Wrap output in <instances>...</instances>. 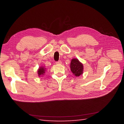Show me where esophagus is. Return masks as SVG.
Here are the masks:
<instances>
[{"label":"esophagus","instance_id":"obj_1","mask_svg":"<svg viewBox=\"0 0 124 124\" xmlns=\"http://www.w3.org/2000/svg\"><path fill=\"white\" fill-rule=\"evenodd\" d=\"M56 64H62L61 61H59L56 62Z\"/></svg>","mask_w":124,"mask_h":124}]
</instances>
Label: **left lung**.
Returning a JSON list of instances; mask_svg holds the SVG:
<instances>
[{"label": "left lung", "instance_id": "8db88e82", "mask_svg": "<svg viewBox=\"0 0 124 124\" xmlns=\"http://www.w3.org/2000/svg\"><path fill=\"white\" fill-rule=\"evenodd\" d=\"M70 69L72 73L76 77L82 75L83 73V64L77 59H72L70 63Z\"/></svg>", "mask_w": 124, "mask_h": 124}]
</instances>
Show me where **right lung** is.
<instances>
[{"mask_svg": "<svg viewBox=\"0 0 124 124\" xmlns=\"http://www.w3.org/2000/svg\"><path fill=\"white\" fill-rule=\"evenodd\" d=\"M45 71H46V69L44 67L41 66V67H40L39 68V69L38 70V76L39 77H42L43 75H44L45 73Z\"/></svg>", "mask_w": 124, "mask_h": 124, "instance_id": "right-lung-1", "label": "right lung"}]
</instances>
